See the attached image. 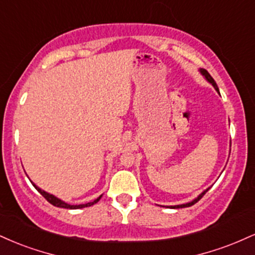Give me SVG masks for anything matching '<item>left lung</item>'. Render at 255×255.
Here are the masks:
<instances>
[{"label":"left lung","instance_id":"1","mask_svg":"<svg viewBox=\"0 0 255 255\" xmlns=\"http://www.w3.org/2000/svg\"><path fill=\"white\" fill-rule=\"evenodd\" d=\"M200 73H201V74H203V75H204V77H205V79H206V80H207V81H209V83H210V84H212V86H213V87H215V89H216V91H217V92L219 93V90H218V86H217V84H216V81H215V80H213V78L211 77V75H210V73H209V72H207V71H206V69H203V68H201V69H200ZM207 191H209V188H207V189H206V191H204L203 193H201V194H200V195H199V197H198V198H195V199H194V200H193V201H191V203H187V204H182V205H176V206H171V209H182V207H189V206H192V205H194L195 203H198V201H199V200H200V199H201V198H203L205 194H206V192H207Z\"/></svg>","mask_w":255,"mask_h":255}]
</instances>
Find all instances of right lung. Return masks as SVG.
<instances>
[{
  "label": "right lung",
  "mask_w": 255,
  "mask_h": 255,
  "mask_svg": "<svg viewBox=\"0 0 255 255\" xmlns=\"http://www.w3.org/2000/svg\"><path fill=\"white\" fill-rule=\"evenodd\" d=\"M32 184H33V186H34V188H36L37 191L39 192L40 194H42L43 197L45 198L46 200L49 201V203H50L51 205H54V206H57V207H62V209H71V210H74V209H84V207H89V206H92V205H95L96 203H98V201H99V199L102 198V195H101V197H98L97 199H96V200L91 201V203H87V204H81V205H69V204L64 203V201L61 200V199L56 198V197H55V195H52V194H49V193H46L45 191H43V189H40L39 187H37L36 184H34V183H32Z\"/></svg>",
  "instance_id": "1"
}]
</instances>
